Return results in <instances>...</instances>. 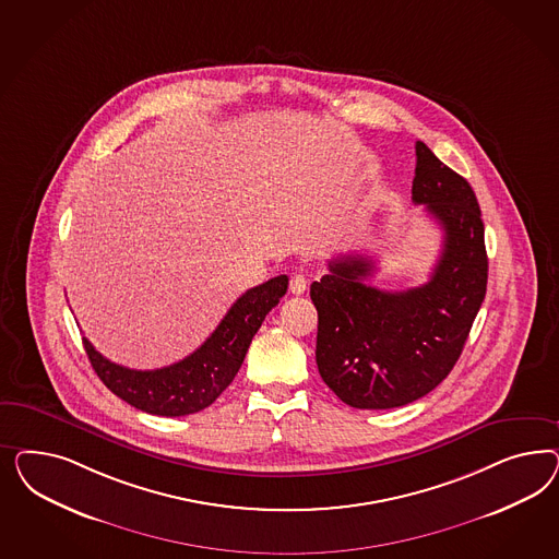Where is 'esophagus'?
I'll use <instances>...</instances> for the list:
<instances>
[{
  "mask_svg": "<svg viewBox=\"0 0 559 559\" xmlns=\"http://www.w3.org/2000/svg\"><path fill=\"white\" fill-rule=\"evenodd\" d=\"M288 288H290L293 295H304L305 288H307V278H305L304 274H293Z\"/></svg>",
  "mask_w": 559,
  "mask_h": 559,
  "instance_id": "esophagus-1",
  "label": "esophagus"
}]
</instances>
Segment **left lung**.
Masks as SVG:
<instances>
[{"label": "left lung", "instance_id": "obj_1", "mask_svg": "<svg viewBox=\"0 0 559 559\" xmlns=\"http://www.w3.org/2000/svg\"><path fill=\"white\" fill-rule=\"evenodd\" d=\"M412 201L426 206L444 236L426 285L371 287L374 262L350 254L332 260L309 290L318 309V369L348 406L390 409L435 390L455 367L486 297L488 254L475 192L423 141Z\"/></svg>", "mask_w": 559, "mask_h": 559}]
</instances>
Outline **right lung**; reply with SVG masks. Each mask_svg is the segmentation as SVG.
Instances as JSON below:
<instances>
[{
	"label": "right lung",
	"instance_id": "1",
	"mask_svg": "<svg viewBox=\"0 0 559 559\" xmlns=\"http://www.w3.org/2000/svg\"><path fill=\"white\" fill-rule=\"evenodd\" d=\"M287 287L288 276L281 274L246 290L192 355L164 369H127L104 358L87 338L85 353L102 383L127 404L153 416L194 414L211 406L234 381L258 328Z\"/></svg>",
	"mask_w": 559,
	"mask_h": 559
}]
</instances>
